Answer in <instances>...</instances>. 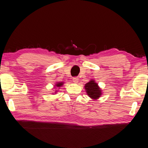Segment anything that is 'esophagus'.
<instances>
[{"mask_svg":"<svg viewBox=\"0 0 148 148\" xmlns=\"http://www.w3.org/2000/svg\"><path fill=\"white\" fill-rule=\"evenodd\" d=\"M73 81L74 83H77V82H78V81H79V79H78V77H73Z\"/></svg>","mask_w":148,"mask_h":148,"instance_id":"obj_1","label":"esophagus"}]
</instances>
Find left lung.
Masks as SVG:
<instances>
[{
	"label": "left lung",
	"mask_w": 148,
	"mask_h": 148,
	"mask_svg": "<svg viewBox=\"0 0 148 148\" xmlns=\"http://www.w3.org/2000/svg\"><path fill=\"white\" fill-rule=\"evenodd\" d=\"M84 87H85L87 95L92 99H98L102 94V90L100 89L97 83H96L94 80H91V81L86 84Z\"/></svg>",
	"instance_id": "8db88e82"
}]
</instances>
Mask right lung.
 Returning <instances> with one entry per match:
<instances>
[{"label": "right lung", "instance_id": "1", "mask_svg": "<svg viewBox=\"0 0 148 148\" xmlns=\"http://www.w3.org/2000/svg\"><path fill=\"white\" fill-rule=\"evenodd\" d=\"M63 84H64V82H58V83H56V85H55V86H56L57 87H60L61 86H62V85H63ZM57 92V91H56Z\"/></svg>", "mask_w": 148, "mask_h": 148}]
</instances>
